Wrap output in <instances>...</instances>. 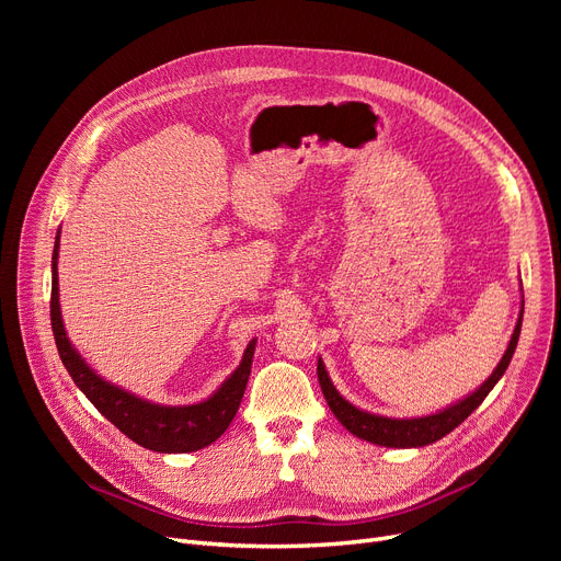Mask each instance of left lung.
<instances>
[{
	"mask_svg": "<svg viewBox=\"0 0 561 561\" xmlns=\"http://www.w3.org/2000/svg\"><path fill=\"white\" fill-rule=\"evenodd\" d=\"M520 325H523V305H520V313H518V322L514 328L512 341L505 350L503 359L495 366V370L489 375V379L480 389H476L470 396H466L463 400L446 407L444 411H436L432 416H421V419H387V416H375L368 414L364 409H357L355 404H350L332 385V379L325 370V364L322 359H318V381L322 396H325L332 414L339 419V423L352 432L355 436L370 440V444L377 446H387V448H423L434 444V440L444 438L446 434H450L457 425H461L473 411L482 404V400L491 393V389L497 385V379L505 375L514 350L518 343V334H520Z\"/></svg>",
	"mask_w": 561,
	"mask_h": 561,
	"instance_id": "obj_1",
	"label": "left lung"
}]
</instances>
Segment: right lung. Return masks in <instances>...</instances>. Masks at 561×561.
Here are the masks:
<instances>
[{
    "label": "right lung",
    "mask_w": 561,
    "mask_h": 561,
    "mask_svg": "<svg viewBox=\"0 0 561 561\" xmlns=\"http://www.w3.org/2000/svg\"><path fill=\"white\" fill-rule=\"evenodd\" d=\"M58 239H61V229L56 231L54 254H51L49 313H51V332H54L58 355H61V362L68 368L70 377L75 379V385L98 407V411L104 419H108L125 436H129L134 444L147 450L195 453L211 446L214 440L229 427L236 411H239V404L248 387V377L252 370L256 339L248 343L239 368L222 381L220 389L197 404H184V407L154 404L150 400H142L121 387L111 385V381L102 379L81 359V355L72 347L66 334L61 305H58V271H56Z\"/></svg>",
    "instance_id": "1"
}]
</instances>
